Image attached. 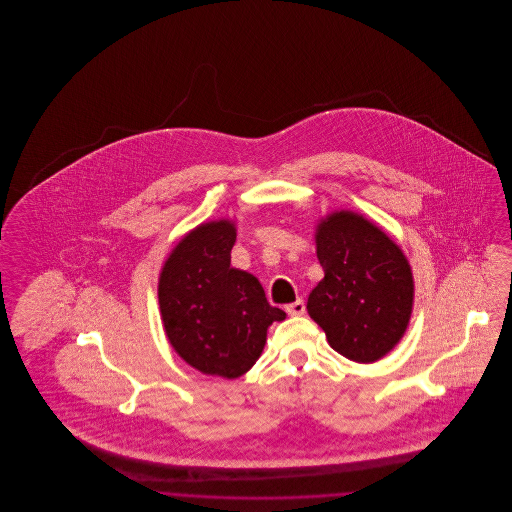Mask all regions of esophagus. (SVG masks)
Returning <instances> with one entry per match:
<instances>
[{
	"label": "esophagus",
	"instance_id": "34e87169",
	"mask_svg": "<svg viewBox=\"0 0 512 512\" xmlns=\"http://www.w3.org/2000/svg\"><path fill=\"white\" fill-rule=\"evenodd\" d=\"M286 313H288L290 317H301V315L305 313V303H303V299H297L295 303H290V305L286 307Z\"/></svg>",
	"mask_w": 512,
	"mask_h": 512
}]
</instances>
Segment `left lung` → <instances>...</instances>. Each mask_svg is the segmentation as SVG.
Here are the masks:
<instances>
[{
  "label": "left lung",
  "mask_w": 512,
  "mask_h": 512,
  "mask_svg": "<svg viewBox=\"0 0 512 512\" xmlns=\"http://www.w3.org/2000/svg\"><path fill=\"white\" fill-rule=\"evenodd\" d=\"M315 228L324 278L307 311L334 351L355 363H376L409 328L413 268L403 249L361 213L334 211Z\"/></svg>",
  "instance_id": "obj_1"
}]
</instances>
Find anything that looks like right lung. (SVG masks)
Here are the masks:
<instances>
[{
  "mask_svg": "<svg viewBox=\"0 0 512 512\" xmlns=\"http://www.w3.org/2000/svg\"><path fill=\"white\" fill-rule=\"evenodd\" d=\"M236 222H201L172 247L159 274V309L172 349L195 370L240 378L261 357L267 330L286 313L261 282L230 267Z\"/></svg>",
  "mask_w": 512,
  "mask_h": 512,
  "instance_id": "right-lung-1",
  "label": "right lung"
}]
</instances>
